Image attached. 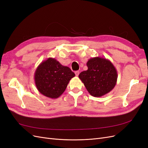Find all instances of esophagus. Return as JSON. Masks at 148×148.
Masks as SVG:
<instances>
[{
	"instance_id": "obj_1",
	"label": "esophagus",
	"mask_w": 148,
	"mask_h": 148,
	"mask_svg": "<svg viewBox=\"0 0 148 148\" xmlns=\"http://www.w3.org/2000/svg\"><path fill=\"white\" fill-rule=\"evenodd\" d=\"M75 75L77 76V77H78L79 73V71H76L75 72Z\"/></svg>"
}]
</instances>
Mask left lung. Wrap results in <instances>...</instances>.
Returning <instances> with one entry per match:
<instances>
[{"label":"left lung","mask_w":148,"mask_h":148,"mask_svg":"<svg viewBox=\"0 0 148 148\" xmlns=\"http://www.w3.org/2000/svg\"><path fill=\"white\" fill-rule=\"evenodd\" d=\"M88 70L78 77L87 91L94 97H101L111 91L117 81V71L112 62L106 58L92 57L86 63Z\"/></svg>","instance_id":"left-lung-1"}]
</instances>
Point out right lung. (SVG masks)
<instances>
[{
	"label": "right lung",
	"instance_id": "add662e5",
	"mask_svg": "<svg viewBox=\"0 0 148 148\" xmlns=\"http://www.w3.org/2000/svg\"><path fill=\"white\" fill-rule=\"evenodd\" d=\"M75 76L69 67L61 65L54 58H48L38 65L34 78L40 93L56 99L63 94L70 80Z\"/></svg>",
	"mask_w": 148,
	"mask_h": 148
}]
</instances>
